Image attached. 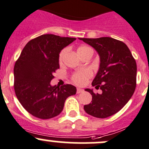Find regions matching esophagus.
Returning <instances> with one entry per match:
<instances>
[{
  "mask_svg": "<svg viewBox=\"0 0 149 149\" xmlns=\"http://www.w3.org/2000/svg\"><path fill=\"white\" fill-rule=\"evenodd\" d=\"M84 91V90L82 89V88H77V90H76V93L77 94H80V93H82Z\"/></svg>",
  "mask_w": 149,
  "mask_h": 149,
  "instance_id": "esophagus-1",
  "label": "esophagus"
}]
</instances>
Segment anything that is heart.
Returning <instances> with one entry per match:
<instances>
[{
    "mask_svg": "<svg viewBox=\"0 0 149 149\" xmlns=\"http://www.w3.org/2000/svg\"><path fill=\"white\" fill-rule=\"evenodd\" d=\"M90 49L91 48L89 47L82 45L78 47L77 52L79 54V55H80L81 54H82L85 51ZM66 51H67V49H63L60 52L59 55H58V61H59L60 63H61L63 62V61ZM91 76H92V73H91V70H88V69L84 68L73 73V75L71 76V79L73 83L77 84V85H84L91 77Z\"/></svg>",
    "mask_w": 149,
    "mask_h": 149,
    "instance_id": "obj_1",
    "label": "heart"
}]
</instances>
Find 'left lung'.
<instances>
[{
	"instance_id": "8db88e82",
	"label": "left lung",
	"mask_w": 149,
	"mask_h": 149,
	"mask_svg": "<svg viewBox=\"0 0 149 149\" xmlns=\"http://www.w3.org/2000/svg\"><path fill=\"white\" fill-rule=\"evenodd\" d=\"M94 48L100 57V69L92 86L102 91L92 95V101L84 105L85 112L98 118L115 115L127 103L136 86L137 65L127 46L112 37L79 38Z\"/></svg>"
}]
</instances>
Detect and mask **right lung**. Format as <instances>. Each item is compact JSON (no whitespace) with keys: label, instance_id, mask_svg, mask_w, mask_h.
Here are the masks:
<instances>
[{"label":"right lung","instance_id":"1","mask_svg":"<svg viewBox=\"0 0 149 149\" xmlns=\"http://www.w3.org/2000/svg\"><path fill=\"white\" fill-rule=\"evenodd\" d=\"M76 40L42 34L30 40L22 49L13 68V86L19 102L33 116L43 120L57 116L66 99L76 94L74 86L50 84L53 73L60 68V52Z\"/></svg>","mask_w":149,"mask_h":149}]
</instances>
